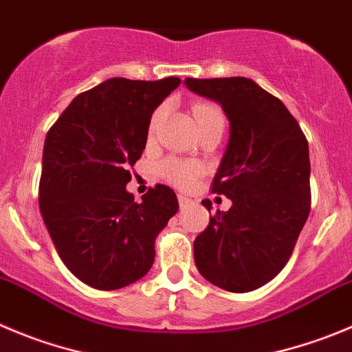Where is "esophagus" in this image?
Listing matches in <instances>:
<instances>
[{
    "mask_svg": "<svg viewBox=\"0 0 352 352\" xmlns=\"http://www.w3.org/2000/svg\"><path fill=\"white\" fill-rule=\"evenodd\" d=\"M178 202H179V207H186V206H190V202H192V200H190L186 195H182V193H179Z\"/></svg>",
    "mask_w": 352,
    "mask_h": 352,
    "instance_id": "1",
    "label": "esophagus"
}]
</instances>
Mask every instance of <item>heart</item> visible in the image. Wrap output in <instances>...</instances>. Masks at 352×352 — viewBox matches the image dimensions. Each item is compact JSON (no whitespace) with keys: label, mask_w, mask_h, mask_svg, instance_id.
I'll use <instances>...</instances> for the list:
<instances>
[{"label":"heart","mask_w":352,"mask_h":352,"mask_svg":"<svg viewBox=\"0 0 352 352\" xmlns=\"http://www.w3.org/2000/svg\"><path fill=\"white\" fill-rule=\"evenodd\" d=\"M164 116H166V107L164 105L159 107V109L152 113L150 128H148L150 136L157 131V128H159V124L160 120L164 119ZM193 116H195L197 122H199V128L200 126H204V124L210 122V120H216V119L224 120L223 110H221L217 105H214V103H197V105L193 107ZM199 173H200V166L199 164L192 162V160L174 159V157H170V159L162 160V162L159 164L160 178L169 182L170 185L179 186V188H186V186L192 185V183L195 182L197 176H199Z\"/></svg>","instance_id":"heart-1"}]
</instances>
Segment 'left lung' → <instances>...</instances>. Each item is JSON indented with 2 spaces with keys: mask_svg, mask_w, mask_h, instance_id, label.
<instances>
[{
  "mask_svg": "<svg viewBox=\"0 0 352 352\" xmlns=\"http://www.w3.org/2000/svg\"><path fill=\"white\" fill-rule=\"evenodd\" d=\"M221 103L230 142L212 193L232 199L193 242L197 270L228 292H250L273 280L292 256L311 210L309 146L282 100L247 78L186 79ZM210 212V200H202Z\"/></svg>",
  "mask_w": 352,
  "mask_h": 352,
  "instance_id": "1",
  "label": "left lung"
}]
</instances>
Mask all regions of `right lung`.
Listing matches in <instances>:
<instances>
[{
  "label": "right lung",
  "instance_id": "add662e5",
  "mask_svg": "<svg viewBox=\"0 0 352 352\" xmlns=\"http://www.w3.org/2000/svg\"><path fill=\"white\" fill-rule=\"evenodd\" d=\"M179 85L112 78L76 96L46 135L43 221L63 264L93 289L117 290L145 276L157 235L178 212L169 186L155 185L138 204L126 185L153 110Z\"/></svg>",
  "mask_w": 352,
  "mask_h": 352
}]
</instances>
